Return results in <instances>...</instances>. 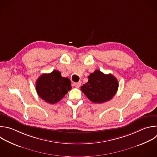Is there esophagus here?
I'll use <instances>...</instances> for the list:
<instances>
[{
	"mask_svg": "<svg viewBox=\"0 0 157 157\" xmlns=\"http://www.w3.org/2000/svg\"><path fill=\"white\" fill-rule=\"evenodd\" d=\"M73 86L76 88H79L81 86V82H75L73 84Z\"/></svg>",
	"mask_w": 157,
	"mask_h": 157,
	"instance_id": "obj_1",
	"label": "esophagus"
}]
</instances>
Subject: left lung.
<instances>
[{
  "mask_svg": "<svg viewBox=\"0 0 157 157\" xmlns=\"http://www.w3.org/2000/svg\"><path fill=\"white\" fill-rule=\"evenodd\" d=\"M88 82L81 87V91L92 102L101 103L111 100L118 89L117 78L95 70L88 76Z\"/></svg>",
  "mask_w": 157,
  "mask_h": 157,
  "instance_id": "obj_1",
  "label": "left lung"
}]
</instances>
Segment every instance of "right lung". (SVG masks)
<instances>
[{"mask_svg":"<svg viewBox=\"0 0 157 157\" xmlns=\"http://www.w3.org/2000/svg\"><path fill=\"white\" fill-rule=\"evenodd\" d=\"M71 81L61 76V73L54 70L43 74L36 81V89L39 96L47 103L54 104L59 101L71 89Z\"/></svg>","mask_w":157,"mask_h":157,"instance_id":"1","label":"right lung"}]
</instances>
